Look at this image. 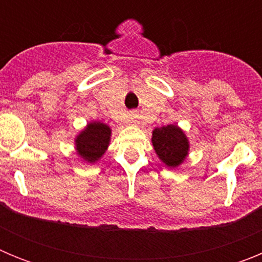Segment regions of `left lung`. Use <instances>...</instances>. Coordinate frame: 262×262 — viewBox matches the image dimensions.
Listing matches in <instances>:
<instances>
[{
	"mask_svg": "<svg viewBox=\"0 0 262 262\" xmlns=\"http://www.w3.org/2000/svg\"><path fill=\"white\" fill-rule=\"evenodd\" d=\"M151 140L160 161L169 168H178L189 156L190 142L177 124L156 127L152 131Z\"/></svg>",
	"mask_w": 262,
	"mask_h": 262,
	"instance_id": "left-lung-1",
	"label": "left lung"
}]
</instances>
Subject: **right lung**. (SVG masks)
<instances>
[{"instance_id":"obj_1","label":"right lung","mask_w":262,"mask_h":262,"mask_svg":"<svg viewBox=\"0 0 262 262\" xmlns=\"http://www.w3.org/2000/svg\"><path fill=\"white\" fill-rule=\"evenodd\" d=\"M110 142V126L103 122L92 120L76 135V154L88 164H94L102 159L107 151Z\"/></svg>"}]
</instances>
